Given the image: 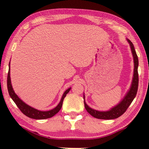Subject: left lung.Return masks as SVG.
<instances>
[{
	"instance_id": "obj_1",
	"label": "left lung",
	"mask_w": 149,
	"mask_h": 149,
	"mask_svg": "<svg viewBox=\"0 0 149 149\" xmlns=\"http://www.w3.org/2000/svg\"><path fill=\"white\" fill-rule=\"evenodd\" d=\"M128 42L131 47V49L132 54L134 57V78L132 83V86L130 91H128L127 95H125L124 99L120 102L119 104L113 108L111 110L109 111L100 112L95 111L91 109L87 105L84 100L85 108L87 110V111L92 116V117L96 118V119H117L121 116L125 112L127 111L128 107L131 104L132 101L135 98L136 93L138 91V56L136 54V52L134 49V45L130 40H127ZM85 98V97H84Z\"/></svg>"
}]
</instances>
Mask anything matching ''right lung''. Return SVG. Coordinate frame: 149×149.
I'll list each match as a JSON object with an SVG mask.
<instances>
[{
	"instance_id": "add662e5",
	"label": "right lung",
	"mask_w": 149,
	"mask_h": 149,
	"mask_svg": "<svg viewBox=\"0 0 149 149\" xmlns=\"http://www.w3.org/2000/svg\"><path fill=\"white\" fill-rule=\"evenodd\" d=\"M7 89L8 91H9V94L10 97H11V99L13 100L14 102L15 103V104L17 105V107L19 108V109L21 111V112L24 115H25L27 117L31 118V119H48V118L52 117L53 116H54L56 114H57L60 111L61 108L62 107L63 101H64V97H66L67 93L69 92V91L70 90V88L67 89L63 94L62 99L59 103V104L55 108V109L51 110L49 111H38L34 108L30 107V106H28L22 100L19 98V97L15 94V93L14 92L13 87H12L11 83V78H10V62H9V72H8L7 75Z\"/></svg>"
}]
</instances>
